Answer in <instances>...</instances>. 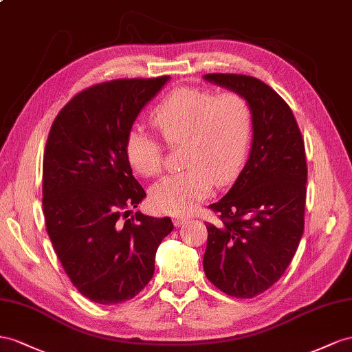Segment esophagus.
Masks as SVG:
<instances>
[{
  "label": "esophagus",
  "instance_id": "34e87169",
  "mask_svg": "<svg viewBox=\"0 0 352 352\" xmlns=\"http://www.w3.org/2000/svg\"><path fill=\"white\" fill-rule=\"evenodd\" d=\"M188 217H184V215H175L174 217V223H175V226H178V228H182V226H184L186 223H188Z\"/></svg>",
  "mask_w": 352,
  "mask_h": 352
}]
</instances>
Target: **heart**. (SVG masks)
<instances>
[{
	"label": "heart",
	"instance_id": "obj_1",
	"mask_svg": "<svg viewBox=\"0 0 352 352\" xmlns=\"http://www.w3.org/2000/svg\"><path fill=\"white\" fill-rule=\"evenodd\" d=\"M150 123L166 146L183 144L184 170L162 178L151 187L150 199L157 210L188 214L206 199L214 183L226 186L247 159L253 138L254 116L239 92L214 95L210 90L184 87L168 95L150 116ZM135 173L156 177L162 168L160 144L132 131L124 144Z\"/></svg>",
	"mask_w": 352,
	"mask_h": 352
}]
</instances>
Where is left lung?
<instances>
[{"mask_svg": "<svg viewBox=\"0 0 352 352\" xmlns=\"http://www.w3.org/2000/svg\"><path fill=\"white\" fill-rule=\"evenodd\" d=\"M204 80L244 95L254 128L247 164L210 208L219 224H206V278L223 293L250 299L274 285L290 265L303 235L306 201L305 144L293 111L272 87L241 74Z\"/></svg>", "mask_w": 352, "mask_h": 352, "instance_id": "1", "label": "left lung"}]
</instances>
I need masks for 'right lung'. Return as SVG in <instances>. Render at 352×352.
Instances as JSON below:
<instances>
[{"label": "right lung", "mask_w": 352, "mask_h": 352, "mask_svg": "<svg viewBox=\"0 0 352 352\" xmlns=\"http://www.w3.org/2000/svg\"><path fill=\"white\" fill-rule=\"evenodd\" d=\"M169 77L113 80L83 90L62 108L43 160V212L60 265L87 299H132L155 274L156 251L174 229L141 212L146 197L124 144L137 117Z\"/></svg>", "instance_id": "1"}]
</instances>
